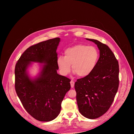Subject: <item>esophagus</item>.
Returning a JSON list of instances; mask_svg holds the SVG:
<instances>
[{
  "instance_id": "1",
  "label": "esophagus",
  "mask_w": 134,
  "mask_h": 134,
  "mask_svg": "<svg viewBox=\"0 0 134 134\" xmlns=\"http://www.w3.org/2000/svg\"><path fill=\"white\" fill-rule=\"evenodd\" d=\"M70 85H71V88H72L73 87H74V84H75V82L73 81H70Z\"/></svg>"
}]
</instances>
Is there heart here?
<instances>
[{"mask_svg":"<svg viewBox=\"0 0 134 134\" xmlns=\"http://www.w3.org/2000/svg\"><path fill=\"white\" fill-rule=\"evenodd\" d=\"M64 54L65 56H59L57 60L60 72L63 76L68 75L72 67L74 73L79 77H86L93 71L99 58L96 48L84 44L69 47L65 50Z\"/></svg>","mask_w":134,"mask_h":134,"instance_id":"obj_1","label":"heart"}]
</instances>
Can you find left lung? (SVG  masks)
Returning a JSON list of instances; mask_svg holds the SVG:
<instances>
[{
  "instance_id": "left-lung-1",
  "label": "left lung",
  "mask_w": 134,
  "mask_h": 134,
  "mask_svg": "<svg viewBox=\"0 0 134 134\" xmlns=\"http://www.w3.org/2000/svg\"><path fill=\"white\" fill-rule=\"evenodd\" d=\"M96 44L100 57L88 76L75 83L79 111L88 119L98 118L110 108L119 86V64L108 46L98 40L86 39Z\"/></svg>"
}]
</instances>
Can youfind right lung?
I'll use <instances>...</instances> for the list:
<instances>
[{
  "instance_id": "add662e5",
  "label": "right lung",
  "mask_w": 134,
  "mask_h": 134,
  "mask_svg": "<svg viewBox=\"0 0 134 134\" xmlns=\"http://www.w3.org/2000/svg\"><path fill=\"white\" fill-rule=\"evenodd\" d=\"M59 37L40 42L27 48L17 61L15 68V87L26 111L35 119L50 121L61 110L62 102L70 88V80L57 74L56 52ZM32 62L41 65L38 75L30 77L27 69Z\"/></svg>"
}]
</instances>
